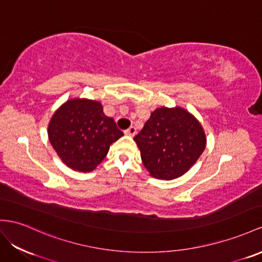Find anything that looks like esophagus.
<instances>
[{
  "mask_svg": "<svg viewBox=\"0 0 262 262\" xmlns=\"http://www.w3.org/2000/svg\"><path fill=\"white\" fill-rule=\"evenodd\" d=\"M125 135L130 136V137L135 136V135H136V128H135V127L132 126V127H129L128 129H126V130H125Z\"/></svg>",
  "mask_w": 262,
  "mask_h": 262,
  "instance_id": "1",
  "label": "esophagus"
}]
</instances>
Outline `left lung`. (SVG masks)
<instances>
[{"label": "left lung", "mask_w": 262, "mask_h": 262, "mask_svg": "<svg viewBox=\"0 0 262 262\" xmlns=\"http://www.w3.org/2000/svg\"><path fill=\"white\" fill-rule=\"evenodd\" d=\"M134 140L150 176L164 180L188 171L207 144L203 125L180 106L158 107Z\"/></svg>", "instance_id": "left-lung-1"}]
</instances>
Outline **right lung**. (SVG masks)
I'll return each mask as SVG.
<instances>
[{"label": "right lung", "mask_w": 262, "mask_h": 262, "mask_svg": "<svg viewBox=\"0 0 262 262\" xmlns=\"http://www.w3.org/2000/svg\"><path fill=\"white\" fill-rule=\"evenodd\" d=\"M49 140L71 169L90 172L103 162L110 146L122 137L114 119L107 117L98 100L71 98L53 114Z\"/></svg>", "instance_id": "obj_1"}]
</instances>
